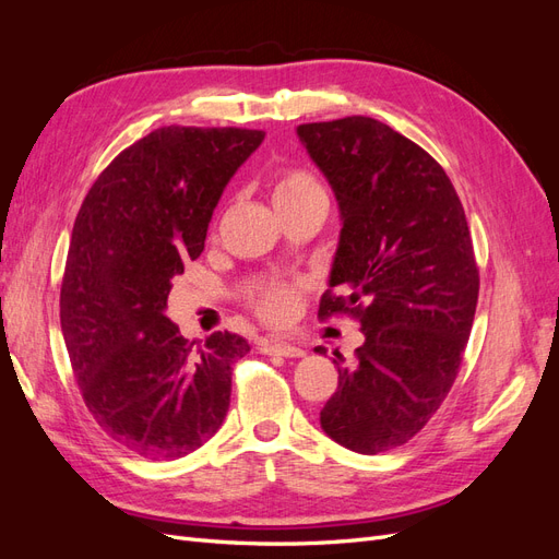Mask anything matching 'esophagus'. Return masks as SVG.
<instances>
[{"instance_id":"1","label":"esophagus","mask_w":559,"mask_h":559,"mask_svg":"<svg viewBox=\"0 0 559 559\" xmlns=\"http://www.w3.org/2000/svg\"><path fill=\"white\" fill-rule=\"evenodd\" d=\"M261 352L263 354H275V357H286V359H298V357H302V354H306L298 345L284 343V341H263Z\"/></svg>"}]
</instances>
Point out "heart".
I'll use <instances>...</instances> for the list:
<instances>
[{
	"instance_id": "heart-1",
	"label": "heart",
	"mask_w": 559,
	"mask_h": 559,
	"mask_svg": "<svg viewBox=\"0 0 559 559\" xmlns=\"http://www.w3.org/2000/svg\"><path fill=\"white\" fill-rule=\"evenodd\" d=\"M312 198H324V191H321L319 181L306 173V170H284L273 189V202L275 207L282 205H294V202L302 200H312ZM257 312L270 321V324H284L296 317L300 308V292L292 284H275L267 286L265 292L257 298Z\"/></svg>"
}]
</instances>
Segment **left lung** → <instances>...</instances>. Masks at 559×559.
Returning a JSON list of instances; mask_svg holds the SVG:
<instances>
[{"instance_id": "left-lung-1", "label": "left lung", "mask_w": 559, "mask_h": 559, "mask_svg": "<svg viewBox=\"0 0 559 559\" xmlns=\"http://www.w3.org/2000/svg\"><path fill=\"white\" fill-rule=\"evenodd\" d=\"M296 132L343 222L319 317L352 314L366 337L349 366L335 352L321 429L361 454L394 450L441 408L462 364L480 289L466 214L443 167L376 118Z\"/></svg>"}]
</instances>
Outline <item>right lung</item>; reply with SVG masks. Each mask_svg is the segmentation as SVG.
Listing matches in <instances>:
<instances>
[{
  "mask_svg": "<svg viewBox=\"0 0 559 559\" xmlns=\"http://www.w3.org/2000/svg\"><path fill=\"white\" fill-rule=\"evenodd\" d=\"M263 130L167 126L123 148L76 214L60 324L86 408L116 443L179 460L224 425L238 333L193 343L165 317L173 277L205 249L226 183Z\"/></svg>",
  "mask_w": 559,
  "mask_h": 559,
  "instance_id": "1",
  "label": "right lung"
}]
</instances>
